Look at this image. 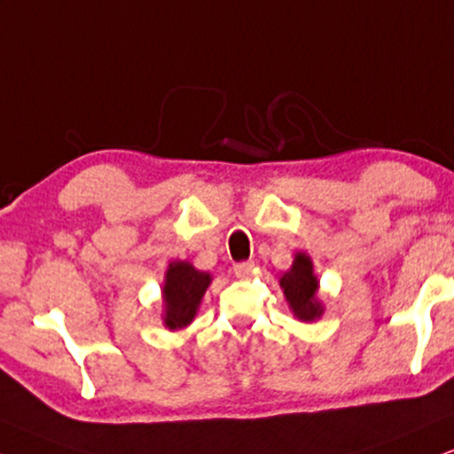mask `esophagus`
Masks as SVG:
<instances>
[{
  "label": "esophagus",
  "instance_id": "obj_1",
  "mask_svg": "<svg viewBox=\"0 0 454 454\" xmlns=\"http://www.w3.org/2000/svg\"><path fill=\"white\" fill-rule=\"evenodd\" d=\"M255 263L254 262H239L234 263V274H237L239 278H247L251 274V270H254Z\"/></svg>",
  "mask_w": 454,
  "mask_h": 454
}]
</instances>
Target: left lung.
I'll return each instance as SVG.
<instances>
[{
	"label": "left lung",
	"mask_w": 454,
	"mask_h": 454,
	"mask_svg": "<svg viewBox=\"0 0 454 454\" xmlns=\"http://www.w3.org/2000/svg\"><path fill=\"white\" fill-rule=\"evenodd\" d=\"M280 286H283L286 301H289L297 318L314 320L323 314V308L317 301L318 280L312 274V262L306 254L295 255L294 268L283 274Z\"/></svg>",
	"instance_id": "left-lung-1"
}]
</instances>
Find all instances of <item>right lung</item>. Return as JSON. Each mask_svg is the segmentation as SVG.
I'll return each mask as SVG.
<instances>
[{"mask_svg":"<svg viewBox=\"0 0 454 454\" xmlns=\"http://www.w3.org/2000/svg\"><path fill=\"white\" fill-rule=\"evenodd\" d=\"M209 283V274L199 272L188 262L169 263L163 286L165 325L169 329H182V326L192 323L200 297H203Z\"/></svg>","mask_w":454,"mask_h":454,"instance_id":"add662e5","label":"right lung"}]
</instances>
